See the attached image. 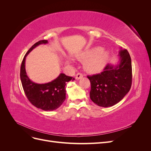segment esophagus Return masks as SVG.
Listing matches in <instances>:
<instances>
[{"mask_svg": "<svg viewBox=\"0 0 151 151\" xmlns=\"http://www.w3.org/2000/svg\"><path fill=\"white\" fill-rule=\"evenodd\" d=\"M83 77V74H81V73H77L76 76V79L77 80H79V79H81Z\"/></svg>", "mask_w": 151, "mask_h": 151, "instance_id": "obj_1", "label": "esophagus"}]
</instances>
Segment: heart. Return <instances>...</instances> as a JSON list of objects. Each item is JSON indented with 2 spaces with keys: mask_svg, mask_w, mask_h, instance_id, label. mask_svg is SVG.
I'll return each instance as SVG.
<instances>
[{
  "mask_svg": "<svg viewBox=\"0 0 151 151\" xmlns=\"http://www.w3.org/2000/svg\"><path fill=\"white\" fill-rule=\"evenodd\" d=\"M76 58L81 62H84V68L89 73H98L103 70L106 65L109 53L101 47H95L77 55ZM67 62L71 63L72 60L67 59Z\"/></svg>",
  "mask_w": 151,
  "mask_h": 151,
  "instance_id": "b5f03b06",
  "label": "heart"
}]
</instances>
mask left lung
<instances>
[{"label": "left lung", "mask_w": 151, "mask_h": 151, "mask_svg": "<svg viewBox=\"0 0 151 151\" xmlns=\"http://www.w3.org/2000/svg\"><path fill=\"white\" fill-rule=\"evenodd\" d=\"M116 65L108 64L104 71L88 76L91 83L90 98L99 106L116 104L129 92L132 85V62L129 53L120 48Z\"/></svg>", "instance_id": "obj_1"}]
</instances>
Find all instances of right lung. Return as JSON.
<instances>
[{
	"label": "right lung",
	"instance_id": "1",
	"mask_svg": "<svg viewBox=\"0 0 151 151\" xmlns=\"http://www.w3.org/2000/svg\"><path fill=\"white\" fill-rule=\"evenodd\" d=\"M47 40H41L34 44L22 60L20 77L25 94L30 103L36 108L44 111H53L60 107L65 99V85L70 81L75 79L60 73L56 79L45 84H38L29 79L25 68L27 55L40 45L47 44Z\"/></svg>",
	"mask_w": 151,
	"mask_h": 151
}]
</instances>
